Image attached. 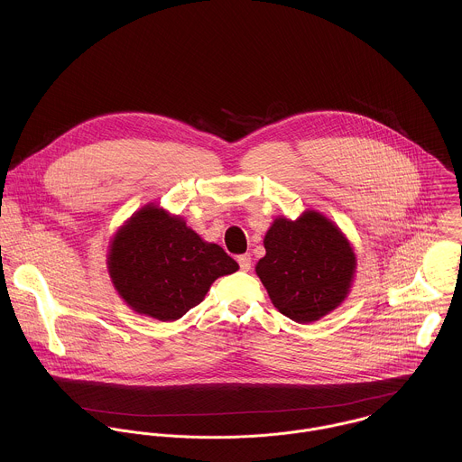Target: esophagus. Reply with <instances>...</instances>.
Listing matches in <instances>:
<instances>
[{"instance_id":"34e87169","label":"esophagus","mask_w":462,"mask_h":462,"mask_svg":"<svg viewBox=\"0 0 462 462\" xmlns=\"http://www.w3.org/2000/svg\"><path fill=\"white\" fill-rule=\"evenodd\" d=\"M238 264H240V270L249 272V270H251V256H249V254L238 256Z\"/></svg>"}]
</instances>
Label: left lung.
Returning <instances> with one entry per match:
<instances>
[{"instance_id":"left-lung-1","label":"left lung","mask_w":462,"mask_h":462,"mask_svg":"<svg viewBox=\"0 0 462 462\" xmlns=\"http://www.w3.org/2000/svg\"><path fill=\"white\" fill-rule=\"evenodd\" d=\"M256 264L272 304L297 324H311L334 311L348 295L356 253L343 231L317 209L297 220L277 217Z\"/></svg>"}]
</instances>
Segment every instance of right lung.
Returning <instances> with one entry per match:
<instances>
[{"label":"right lung","instance_id":"add662e5","mask_svg":"<svg viewBox=\"0 0 462 462\" xmlns=\"http://www.w3.org/2000/svg\"><path fill=\"white\" fill-rule=\"evenodd\" d=\"M106 266L133 311L160 322L181 319L218 277L238 270L220 245L204 242L183 217L152 202L117 229Z\"/></svg>","mask_w":462,"mask_h":462}]
</instances>
